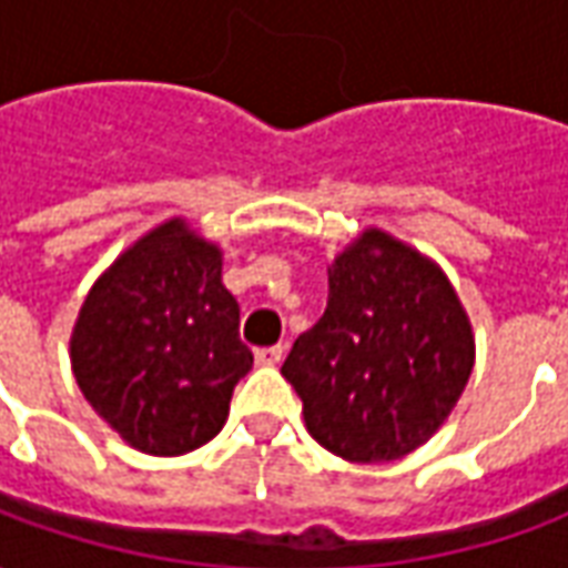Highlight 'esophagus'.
Wrapping results in <instances>:
<instances>
[{
    "instance_id": "obj_1",
    "label": "esophagus",
    "mask_w": 568,
    "mask_h": 568,
    "mask_svg": "<svg viewBox=\"0 0 568 568\" xmlns=\"http://www.w3.org/2000/svg\"><path fill=\"white\" fill-rule=\"evenodd\" d=\"M255 362H258V365H280V362H283V346H264V349H255Z\"/></svg>"
}]
</instances>
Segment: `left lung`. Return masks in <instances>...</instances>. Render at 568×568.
<instances>
[{"mask_svg": "<svg viewBox=\"0 0 568 568\" xmlns=\"http://www.w3.org/2000/svg\"><path fill=\"white\" fill-rule=\"evenodd\" d=\"M475 368V332L435 261L365 227L328 264V307L285 358L304 426L349 463H393L426 444Z\"/></svg>", "mask_w": 568, "mask_h": 568, "instance_id": "obj_1", "label": "left lung"}]
</instances>
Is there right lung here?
<instances>
[{
    "instance_id": "1",
    "label": "right lung",
    "mask_w": 568,
    "mask_h": 568,
    "mask_svg": "<svg viewBox=\"0 0 568 568\" xmlns=\"http://www.w3.org/2000/svg\"><path fill=\"white\" fill-rule=\"evenodd\" d=\"M81 395L149 456H182L222 432L252 368L222 248L185 219L151 227L93 283L69 337Z\"/></svg>"
}]
</instances>
